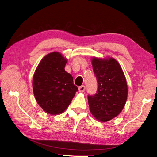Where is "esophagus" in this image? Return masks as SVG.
<instances>
[{"instance_id":"34e87169","label":"esophagus","mask_w":157,"mask_h":157,"mask_svg":"<svg viewBox=\"0 0 157 157\" xmlns=\"http://www.w3.org/2000/svg\"><path fill=\"white\" fill-rule=\"evenodd\" d=\"M85 90H86V87L84 86H80L79 87V92H84V91H85Z\"/></svg>"}]
</instances>
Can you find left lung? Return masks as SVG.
<instances>
[{
    "instance_id": "8db88e82",
    "label": "left lung",
    "mask_w": 157,
    "mask_h": 157,
    "mask_svg": "<svg viewBox=\"0 0 157 157\" xmlns=\"http://www.w3.org/2000/svg\"><path fill=\"white\" fill-rule=\"evenodd\" d=\"M91 63L98 89L94 96H88L90 110L96 119L107 122L117 117L125 105L128 94L126 78L113 58L93 57Z\"/></svg>"
}]
</instances>
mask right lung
Listing matches in <instances>:
<instances>
[{"label":"right lung","mask_w":157,"mask_h":157,"mask_svg":"<svg viewBox=\"0 0 157 157\" xmlns=\"http://www.w3.org/2000/svg\"><path fill=\"white\" fill-rule=\"evenodd\" d=\"M67 62L61 53L53 52L44 56L35 70L33 79L34 98L48 114L62 113L78 91L73 77L64 69Z\"/></svg>","instance_id":"right-lung-1"}]
</instances>
